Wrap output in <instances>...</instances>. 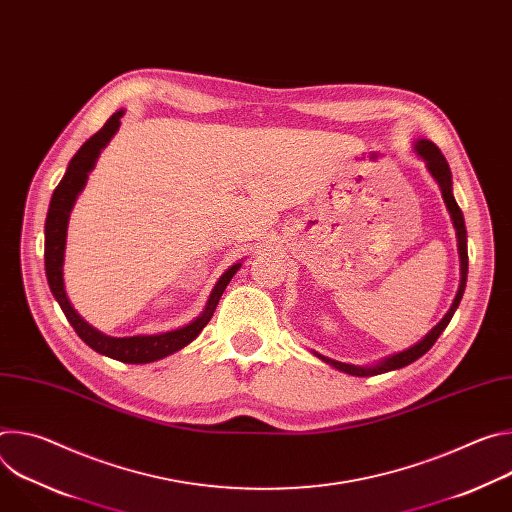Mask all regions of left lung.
<instances>
[{
    "label": "left lung",
    "mask_w": 512,
    "mask_h": 512,
    "mask_svg": "<svg viewBox=\"0 0 512 512\" xmlns=\"http://www.w3.org/2000/svg\"><path fill=\"white\" fill-rule=\"evenodd\" d=\"M415 154L425 162L429 174L433 176V180L440 184V190H442V196H444V202L450 210V216L454 221V229H456V237H458V251H460V287H458V294L452 302V308L448 310V314L437 322L429 334H425L417 344L409 346L407 350L403 352H397V354H391L387 358H383L381 362L377 364H371V367H356V364H346V362H340V360H334V358H328L320 352H314L320 360H324L326 364H330V367L346 373V375H352V377H375V375H383V373H389V371H397V369H403L407 367V364H411L413 360H417L419 356H423L433 344L435 340L440 338V334L446 330V326L450 324L456 308L460 306V300L464 296V289H466V277H468V239H466V225H464V214L452 194V172H450V166L444 158V154L440 152V148H437L435 143H431L429 139H417L415 141Z\"/></svg>",
    "instance_id": "8db88e82"
}]
</instances>
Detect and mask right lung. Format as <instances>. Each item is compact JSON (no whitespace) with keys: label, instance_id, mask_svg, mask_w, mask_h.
<instances>
[{"label":"right lung","instance_id":"1","mask_svg":"<svg viewBox=\"0 0 512 512\" xmlns=\"http://www.w3.org/2000/svg\"><path fill=\"white\" fill-rule=\"evenodd\" d=\"M123 113H125L123 109L113 113L107 119V123L93 137H89L81 145V150L75 156H72L64 178L56 186V190L52 194V200H50V206H48L46 225H44V265H46V279H48L52 296L56 298V302L62 308L70 326L75 328V332L81 336V340L85 344H89L95 352L105 354L109 358H115L119 362L145 364V362H154V360H160L164 356H170V354L178 352L180 348L190 344L202 332V328L210 322V318L216 310V304H218V300H221L223 291L227 289L229 281L239 271L241 261L235 263L233 267H229L221 275V279L216 281L204 312L196 320H192L190 324H186L182 328H176V330H170V332L150 334V336H125V338L107 336V334L99 332L97 328H93L89 322H85L77 314V310L70 306L66 289H64V279H62L68 216H70L72 206H75L77 196L85 188L89 172L95 168V162H97L101 150L109 143V139L117 133V129L121 125L119 119L123 117Z\"/></svg>","mask_w":512,"mask_h":512}]
</instances>
